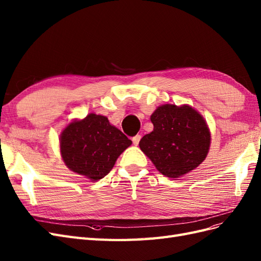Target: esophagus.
<instances>
[{
    "mask_svg": "<svg viewBox=\"0 0 261 261\" xmlns=\"http://www.w3.org/2000/svg\"><path fill=\"white\" fill-rule=\"evenodd\" d=\"M140 138H142V136H140V135H136V136H134L133 137V144L134 145H135V146H137L138 144H139V142H140Z\"/></svg>",
    "mask_w": 261,
    "mask_h": 261,
    "instance_id": "esophagus-1",
    "label": "esophagus"
}]
</instances>
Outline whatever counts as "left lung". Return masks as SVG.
I'll use <instances>...</instances> for the list:
<instances>
[{
  "instance_id": "1",
  "label": "left lung",
  "mask_w": 261,
  "mask_h": 261,
  "mask_svg": "<svg viewBox=\"0 0 261 261\" xmlns=\"http://www.w3.org/2000/svg\"><path fill=\"white\" fill-rule=\"evenodd\" d=\"M153 130L139 142L142 151L168 178H179L206 158L211 133L205 119L190 105L164 104L150 116Z\"/></svg>"
}]
</instances>
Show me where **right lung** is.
Returning a JSON list of instances; mask_svg holds the SVG:
<instances>
[{
	"label": "right lung",
	"mask_w": 261,
	"mask_h": 261,
	"mask_svg": "<svg viewBox=\"0 0 261 261\" xmlns=\"http://www.w3.org/2000/svg\"><path fill=\"white\" fill-rule=\"evenodd\" d=\"M60 153L70 170L97 181L104 178L132 140L107 116L89 114L72 121L60 134Z\"/></svg>",
	"instance_id": "add662e5"
}]
</instances>
